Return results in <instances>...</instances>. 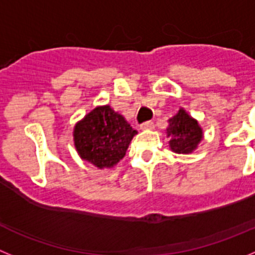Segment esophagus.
Listing matches in <instances>:
<instances>
[{
    "label": "esophagus",
    "instance_id": "obj_1",
    "mask_svg": "<svg viewBox=\"0 0 255 255\" xmlns=\"http://www.w3.org/2000/svg\"><path fill=\"white\" fill-rule=\"evenodd\" d=\"M141 129H152L153 128V123L151 121H147V122H143L141 126H139Z\"/></svg>",
    "mask_w": 255,
    "mask_h": 255
}]
</instances>
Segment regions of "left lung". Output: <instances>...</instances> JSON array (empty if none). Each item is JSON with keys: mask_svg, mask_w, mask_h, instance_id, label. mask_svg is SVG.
<instances>
[{"mask_svg": "<svg viewBox=\"0 0 255 255\" xmlns=\"http://www.w3.org/2000/svg\"><path fill=\"white\" fill-rule=\"evenodd\" d=\"M166 132L167 137H170L171 150L176 153L192 152L202 139V129L197 121L188 116L183 109L169 119Z\"/></svg>", "mask_w": 255, "mask_h": 255, "instance_id": "obj_1", "label": "left lung"}]
</instances>
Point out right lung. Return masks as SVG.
I'll return each instance as SVG.
<instances>
[{
	"mask_svg": "<svg viewBox=\"0 0 255 255\" xmlns=\"http://www.w3.org/2000/svg\"><path fill=\"white\" fill-rule=\"evenodd\" d=\"M136 133L125 117L105 105L95 108L77 123L73 137L82 159L103 169L112 167L125 157Z\"/></svg>",
	"mask_w": 255,
	"mask_h": 255,
	"instance_id": "right-lung-1",
	"label": "right lung"
}]
</instances>
